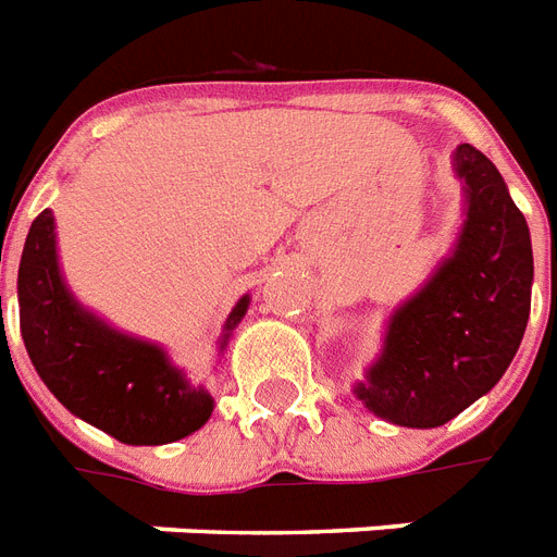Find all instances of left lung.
<instances>
[{
  "mask_svg": "<svg viewBox=\"0 0 557 557\" xmlns=\"http://www.w3.org/2000/svg\"><path fill=\"white\" fill-rule=\"evenodd\" d=\"M467 219L447 260L394 309L380 359L354 394L376 418L432 430L503 380L532 309V239L503 175L479 148L458 146Z\"/></svg>",
  "mask_w": 557,
  "mask_h": 557,
  "instance_id": "obj_1",
  "label": "left lung"
}]
</instances>
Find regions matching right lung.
Here are the masks:
<instances>
[{"label":"right lung","mask_w":557,"mask_h":557,"mask_svg":"<svg viewBox=\"0 0 557 557\" xmlns=\"http://www.w3.org/2000/svg\"><path fill=\"white\" fill-rule=\"evenodd\" d=\"M16 295L20 330L34 371L75 418L122 444H169L210 420V392L186 380L163 347L119 333L72 297L58 265L52 210H42L32 222ZM248 304L245 295L233 307L222 350Z\"/></svg>","instance_id":"add662e5"}]
</instances>
